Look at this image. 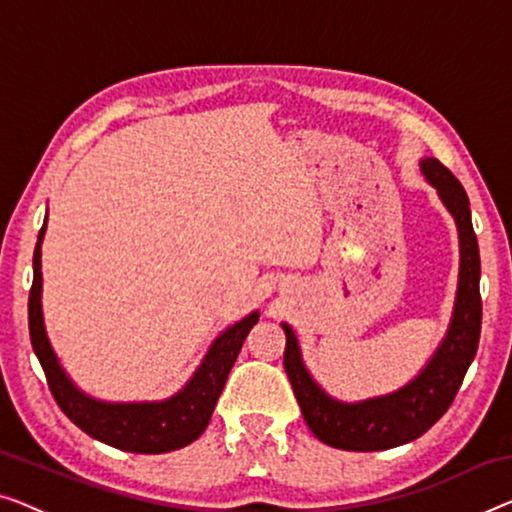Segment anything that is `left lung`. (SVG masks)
<instances>
[{
  "mask_svg": "<svg viewBox=\"0 0 512 512\" xmlns=\"http://www.w3.org/2000/svg\"><path fill=\"white\" fill-rule=\"evenodd\" d=\"M421 167L427 181L439 190V197L453 213L457 232H460L462 255L451 329L421 375L402 391L386 398L358 404L335 402L312 381L301 361L292 329L282 324L287 335L285 370L296 400L301 404L305 423L319 441L342 448V451H386V448L402 446L421 437L453 404L478 349L483 301H480L478 287L480 255L474 225H471L469 197L453 172L437 158H425Z\"/></svg>",
  "mask_w": 512,
  "mask_h": 512,
  "instance_id": "left-lung-1",
  "label": "left lung"
}]
</instances>
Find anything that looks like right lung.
<instances>
[{
  "instance_id": "1",
  "label": "right lung",
  "mask_w": 512,
  "mask_h": 512,
  "mask_svg": "<svg viewBox=\"0 0 512 512\" xmlns=\"http://www.w3.org/2000/svg\"><path fill=\"white\" fill-rule=\"evenodd\" d=\"M38 232L34 248V280L29 289V338L48 379L52 398L71 421L103 444L128 453L158 455L183 448L200 437L211 421L213 407L223 393L225 381L239 356L243 340L257 324V312L241 319L213 342L202 368L174 398L151 404H105L87 398L71 384L59 368L43 329L41 315V239Z\"/></svg>"
}]
</instances>
